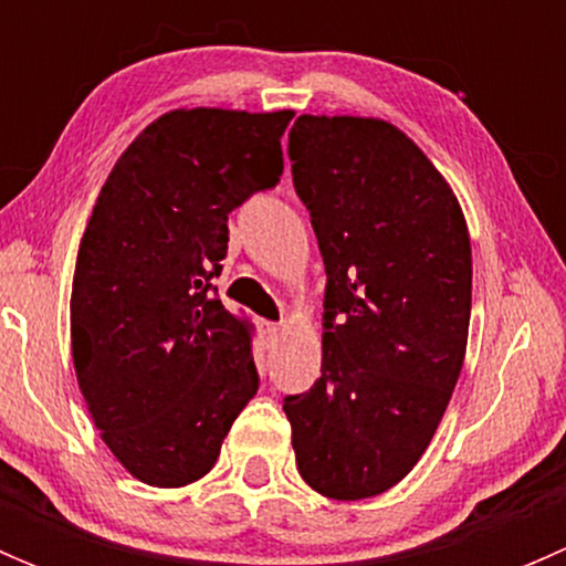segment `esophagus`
<instances>
[{
    "label": "esophagus",
    "mask_w": 566,
    "mask_h": 566,
    "mask_svg": "<svg viewBox=\"0 0 566 566\" xmlns=\"http://www.w3.org/2000/svg\"><path fill=\"white\" fill-rule=\"evenodd\" d=\"M256 328H260V336L265 339V345H271V342L279 336V325L271 323V319H260V323H256Z\"/></svg>",
    "instance_id": "esophagus-1"
}]
</instances>
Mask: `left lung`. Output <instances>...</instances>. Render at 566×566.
<instances>
[{
    "label": "left lung",
    "mask_w": 566,
    "mask_h": 566,
    "mask_svg": "<svg viewBox=\"0 0 566 566\" xmlns=\"http://www.w3.org/2000/svg\"><path fill=\"white\" fill-rule=\"evenodd\" d=\"M287 156L328 276L319 378L284 397L295 462L328 499H369L419 462L460 378L468 227L441 172L384 119L301 114Z\"/></svg>",
    "instance_id": "obj_1"
}]
</instances>
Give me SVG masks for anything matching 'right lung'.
Returning <instances> with one entry per match:
<instances>
[{
    "label": "right lung",
    "mask_w": 566,
    "mask_h": 566,
    "mask_svg": "<svg viewBox=\"0 0 566 566\" xmlns=\"http://www.w3.org/2000/svg\"><path fill=\"white\" fill-rule=\"evenodd\" d=\"M293 112L177 108L106 177L76 256L71 342L95 427L153 488L197 482L260 389L249 328L219 301L227 221L282 177Z\"/></svg>",
    "instance_id": "1"
}]
</instances>
